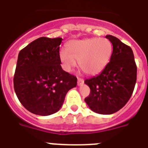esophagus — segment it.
<instances>
[{"label": "esophagus", "mask_w": 148, "mask_h": 148, "mask_svg": "<svg viewBox=\"0 0 148 148\" xmlns=\"http://www.w3.org/2000/svg\"><path fill=\"white\" fill-rule=\"evenodd\" d=\"M83 83H84V79H81V78H78V85H83Z\"/></svg>", "instance_id": "1"}]
</instances>
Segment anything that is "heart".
I'll return each instance as SVG.
<instances>
[{"label": "heart", "mask_w": 148, "mask_h": 148, "mask_svg": "<svg viewBox=\"0 0 148 148\" xmlns=\"http://www.w3.org/2000/svg\"><path fill=\"white\" fill-rule=\"evenodd\" d=\"M113 53V45L107 38L73 40L66 45V51L60 52L64 69L72 71L79 62V66L88 75H97L109 63Z\"/></svg>", "instance_id": "obj_1"}]
</instances>
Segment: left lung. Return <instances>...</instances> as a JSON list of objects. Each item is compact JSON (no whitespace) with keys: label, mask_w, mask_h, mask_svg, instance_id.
Here are the masks:
<instances>
[{"label":"left lung","mask_w":148,"mask_h":148,"mask_svg":"<svg viewBox=\"0 0 148 148\" xmlns=\"http://www.w3.org/2000/svg\"><path fill=\"white\" fill-rule=\"evenodd\" d=\"M113 45L110 62L98 75L86 79L91 89L85 97L90 109L99 114H112L122 109L131 97L137 79V66L132 48L108 35Z\"/></svg>","instance_id":"left-lung-1"}]
</instances>
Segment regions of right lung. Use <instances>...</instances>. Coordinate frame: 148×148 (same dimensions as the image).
Listing matches in <instances>:
<instances>
[{
    "label": "right lung",
    "instance_id": "right-lung-1",
    "mask_svg": "<svg viewBox=\"0 0 148 148\" xmlns=\"http://www.w3.org/2000/svg\"><path fill=\"white\" fill-rule=\"evenodd\" d=\"M63 38L41 37L19 51L13 78L16 95L23 107L40 116L57 113L77 78L63 70L60 45Z\"/></svg>",
    "mask_w": 148,
    "mask_h": 148
}]
</instances>
